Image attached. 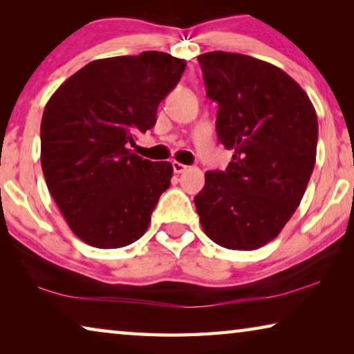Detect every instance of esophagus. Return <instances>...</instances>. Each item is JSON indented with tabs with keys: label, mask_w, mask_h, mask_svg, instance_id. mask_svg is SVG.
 <instances>
[{
	"label": "esophagus",
	"mask_w": 354,
	"mask_h": 354,
	"mask_svg": "<svg viewBox=\"0 0 354 354\" xmlns=\"http://www.w3.org/2000/svg\"><path fill=\"white\" fill-rule=\"evenodd\" d=\"M171 165H173V171H175V173H183V171L187 170V165H184L181 162H176V160H173Z\"/></svg>",
	"instance_id": "obj_1"
}]
</instances>
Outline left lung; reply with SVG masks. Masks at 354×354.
I'll use <instances>...</instances> for the list:
<instances>
[{
  "label": "left lung",
  "mask_w": 354,
  "mask_h": 354,
  "mask_svg": "<svg viewBox=\"0 0 354 354\" xmlns=\"http://www.w3.org/2000/svg\"><path fill=\"white\" fill-rule=\"evenodd\" d=\"M207 98L218 104V140L232 149L225 171H206L195 196L206 236L230 250H256L297 211L313 175L319 123L313 103L274 65L237 53L198 56Z\"/></svg>",
  "instance_id": "left-lung-1"
}]
</instances>
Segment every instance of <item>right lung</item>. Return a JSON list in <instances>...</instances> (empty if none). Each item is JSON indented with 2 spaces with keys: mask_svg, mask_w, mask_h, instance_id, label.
<instances>
[{
  "mask_svg": "<svg viewBox=\"0 0 354 354\" xmlns=\"http://www.w3.org/2000/svg\"><path fill=\"white\" fill-rule=\"evenodd\" d=\"M184 59L162 51L98 59L48 101L40 160L48 190L71 231L92 247L122 248L145 234L170 162L131 153L156 124L158 106L181 80Z\"/></svg>",
  "mask_w": 354,
  "mask_h": 354,
  "instance_id": "obj_1",
  "label": "right lung"
}]
</instances>
